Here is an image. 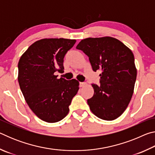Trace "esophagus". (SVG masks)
I'll use <instances>...</instances> for the list:
<instances>
[{"mask_svg":"<svg viewBox=\"0 0 155 155\" xmlns=\"http://www.w3.org/2000/svg\"><path fill=\"white\" fill-rule=\"evenodd\" d=\"M79 84H80V87H84V86H85L86 85H87V83H84V82H80Z\"/></svg>","mask_w":155,"mask_h":155,"instance_id":"esophagus-1","label":"esophagus"}]
</instances>
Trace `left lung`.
Here are the masks:
<instances>
[{"label": "left lung", "instance_id": "8db88e82", "mask_svg": "<svg viewBox=\"0 0 155 155\" xmlns=\"http://www.w3.org/2000/svg\"><path fill=\"white\" fill-rule=\"evenodd\" d=\"M77 48L88 56L94 72L102 71L101 85L91 84L94 94L87 100L91 112L102 120L117 118L127 108L134 91L137 69L132 51L111 37L84 39Z\"/></svg>", "mask_w": 155, "mask_h": 155}]
</instances>
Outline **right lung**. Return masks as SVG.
Instances as JSON below:
<instances>
[{
    "label": "right lung",
    "mask_w": 155,
    "mask_h": 155,
    "mask_svg": "<svg viewBox=\"0 0 155 155\" xmlns=\"http://www.w3.org/2000/svg\"><path fill=\"white\" fill-rule=\"evenodd\" d=\"M75 42L69 39H42L31 44L18 62L20 90L30 109L43 121L54 123L64 119L79 89L76 79L67 81L55 75L64 72L65 54Z\"/></svg>",
    "instance_id": "add662e5"
}]
</instances>
